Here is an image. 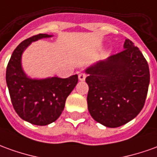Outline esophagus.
I'll return each instance as SVG.
<instances>
[{"instance_id": "obj_1", "label": "esophagus", "mask_w": 157, "mask_h": 157, "mask_svg": "<svg viewBox=\"0 0 157 157\" xmlns=\"http://www.w3.org/2000/svg\"><path fill=\"white\" fill-rule=\"evenodd\" d=\"M78 78L80 81H84L86 79V74L85 73H80L78 75Z\"/></svg>"}]
</instances>
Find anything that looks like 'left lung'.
I'll return each mask as SVG.
<instances>
[{
    "label": "left lung",
    "mask_w": 157,
    "mask_h": 157,
    "mask_svg": "<svg viewBox=\"0 0 157 157\" xmlns=\"http://www.w3.org/2000/svg\"><path fill=\"white\" fill-rule=\"evenodd\" d=\"M123 48L85 71L90 115L108 128H118L139 115L150 84L149 65L142 52L129 39Z\"/></svg>",
    "instance_id": "8db88e82"
}]
</instances>
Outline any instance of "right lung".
Wrapping results in <instances>:
<instances>
[{"instance_id":"obj_1","label":"right lung","mask_w":157,"mask_h":157,"mask_svg":"<svg viewBox=\"0 0 157 157\" xmlns=\"http://www.w3.org/2000/svg\"><path fill=\"white\" fill-rule=\"evenodd\" d=\"M51 36L39 34L22 41L6 67V85L15 111L23 120L37 126L50 124L60 117L66 98L78 82L77 75L38 80L29 78L23 71L21 58L27 47L32 41Z\"/></svg>"}]
</instances>
